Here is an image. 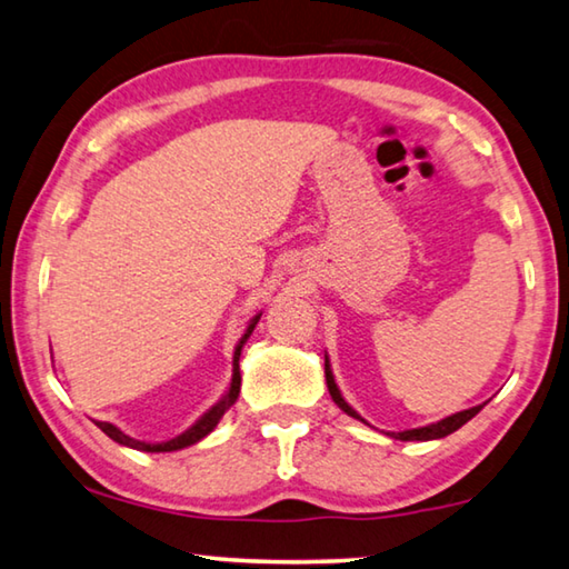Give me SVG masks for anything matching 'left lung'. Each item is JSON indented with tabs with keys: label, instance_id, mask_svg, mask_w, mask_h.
I'll use <instances>...</instances> for the list:
<instances>
[{
	"label": "left lung",
	"instance_id": "1",
	"mask_svg": "<svg viewBox=\"0 0 569 569\" xmlns=\"http://www.w3.org/2000/svg\"><path fill=\"white\" fill-rule=\"evenodd\" d=\"M326 383H329V393H331V399L336 401V407L343 409V411L349 413V417H353V419H361L359 413H356V411L349 407V403H346V399L341 397L339 387H336L333 373H331V366H329V359H326ZM481 407H485V403H481ZM481 407H471V409H465V411H457V413H451V417L441 419V421H437V423H429V427L407 429V431H399V435H391V437H393V439H401V441H429V439H441V437L451 435V431H457V429L461 427V423H467L471 417H475V413H479ZM361 421H363V419H361Z\"/></svg>",
	"mask_w": 569,
	"mask_h": 569
}]
</instances>
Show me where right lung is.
Segmentation results:
<instances>
[{
    "label": "right lung",
    "instance_id": "obj_1",
    "mask_svg": "<svg viewBox=\"0 0 569 569\" xmlns=\"http://www.w3.org/2000/svg\"><path fill=\"white\" fill-rule=\"evenodd\" d=\"M258 319H261V313H258L256 319L248 323L243 339H240L238 346H236V353H233V379H230L228 393L216 403L213 409L206 411L203 417H200L196 423H192V427H190L188 431H182L180 437L170 439V441H160V445H148V441H138V439H132V437H128V435H122V431H120L118 427H112V423H108V421H94V423H98V427H100V429L104 431V435H108L112 441H118V445H122V447L138 449V451H178V449H182V447H190V445H196V441H200L203 437H208L210 431H213V429L218 427L220 417H223V413L230 409V403H236V399H238V393H240V369H238L240 349H243V343L248 341V336L253 333Z\"/></svg>",
    "mask_w": 569,
    "mask_h": 569
}]
</instances>
